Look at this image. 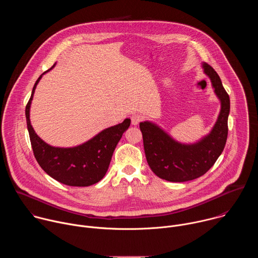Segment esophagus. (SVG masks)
<instances>
[{
	"label": "esophagus",
	"mask_w": 258,
	"mask_h": 258,
	"mask_svg": "<svg viewBox=\"0 0 258 258\" xmlns=\"http://www.w3.org/2000/svg\"><path fill=\"white\" fill-rule=\"evenodd\" d=\"M131 119H132V124L138 125V124L144 119V116L141 115V114H134V115L131 117Z\"/></svg>",
	"instance_id": "esophagus-1"
}]
</instances>
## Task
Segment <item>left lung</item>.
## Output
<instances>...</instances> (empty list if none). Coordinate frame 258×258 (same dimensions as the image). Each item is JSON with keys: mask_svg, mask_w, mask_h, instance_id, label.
<instances>
[{"mask_svg": "<svg viewBox=\"0 0 258 258\" xmlns=\"http://www.w3.org/2000/svg\"><path fill=\"white\" fill-rule=\"evenodd\" d=\"M202 68L220 101L217 120L207 136L194 144H181L153 122L140 123L147 162L157 176L168 181H188L203 175L215 163L227 143L230 97L216 71L207 63H202Z\"/></svg>", "mask_w": 258, "mask_h": 258, "instance_id": "obj_1", "label": "left lung"}]
</instances>
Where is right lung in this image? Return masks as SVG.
<instances>
[{
	"mask_svg": "<svg viewBox=\"0 0 258 258\" xmlns=\"http://www.w3.org/2000/svg\"><path fill=\"white\" fill-rule=\"evenodd\" d=\"M54 66L55 64L49 70ZM43 75L35 82L25 108L27 130L34 157L45 172L59 182L71 187L92 186L106 174L116 145L128 128L131 119L126 118L119 124L105 128L93 139L77 147L59 148L50 146L35 134L29 119L34 90Z\"/></svg>",
	"mask_w": 258,
	"mask_h": 258,
	"instance_id": "1",
	"label": "right lung"
}]
</instances>
